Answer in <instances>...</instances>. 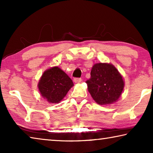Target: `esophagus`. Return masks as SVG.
<instances>
[{
	"instance_id": "obj_1",
	"label": "esophagus",
	"mask_w": 153,
	"mask_h": 153,
	"mask_svg": "<svg viewBox=\"0 0 153 153\" xmlns=\"http://www.w3.org/2000/svg\"><path fill=\"white\" fill-rule=\"evenodd\" d=\"M74 81L75 83H79V82H81L82 79L81 78H77V77H76V78L74 79Z\"/></svg>"
}]
</instances>
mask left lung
<instances>
[{
    "label": "left lung",
    "mask_w": 153,
    "mask_h": 153,
    "mask_svg": "<svg viewBox=\"0 0 153 153\" xmlns=\"http://www.w3.org/2000/svg\"><path fill=\"white\" fill-rule=\"evenodd\" d=\"M86 82L93 99L101 105L117 101L124 87L122 76L113 65L108 63L95 64Z\"/></svg>",
    "instance_id": "1"
}]
</instances>
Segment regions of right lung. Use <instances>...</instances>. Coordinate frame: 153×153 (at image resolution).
<instances>
[{
  "label": "right lung",
  "instance_id": "right-lung-1",
  "mask_svg": "<svg viewBox=\"0 0 153 153\" xmlns=\"http://www.w3.org/2000/svg\"><path fill=\"white\" fill-rule=\"evenodd\" d=\"M73 86L70 77L58 67H54L44 72L38 88L42 97L49 102L57 103L65 97Z\"/></svg>",
  "mask_w": 153,
  "mask_h": 153
}]
</instances>
